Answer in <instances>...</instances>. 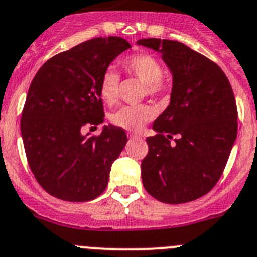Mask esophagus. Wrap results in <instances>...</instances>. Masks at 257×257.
Listing matches in <instances>:
<instances>
[{
	"label": "esophagus",
	"mask_w": 257,
	"mask_h": 257,
	"mask_svg": "<svg viewBox=\"0 0 257 257\" xmlns=\"http://www.w3.org/2000/svg\"><path fill=\"white\" fill-rule=\"evenodd\" d=\"M128 138H130V139H141V135H140V134L130 133V134H128Z\"/></svg>",
	"instance_id": "34e87169"
}]
</instances>
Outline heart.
<instances>
[{
  "mask_svg": "<svg viewBox=\"0 0 257 257\" xmlns=\"http://www.w3.org/2000/svg\"><path fill=\"white\" fill-rule=\"evenodd\" d=\"M122 66L128 74L145 82L147 93L158 96L166 93L171 86L168 76L162 72V65L158 58L149 53H136L122 61ZM99 95L107 104L112 105L118 99L119 75L108 69L99 79ZM154 117V109L147 104L126 105L113 113L110 121L114 126L127 131L141 130Z\"/></svg>",
  "mask_w": 257,
  "mask_h": 257,
  "instance_id": "heart-1",
  "label": "heart"
}]
</instances>
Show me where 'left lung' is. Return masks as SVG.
Wrapping results in <instances>:
<instances>
[{"mask_svg":"<svg viewBox=\"0 0 257 257\" xmlns=\"http://www.w3.org/2000/svg\"><path fill=\"white\" fill-rule=\"evenodd\" d=\"M138 44L161 52L173 75L171 103L154 121L157 135L147 138L143 185L166 204L194 201L219 181L237 138L232 86L215 62L181 42L148 38Z\"/></svg>","mask_w":257,"mask_h":257,"instance_id":"8db88e82","label":"left lung"}]
</instances>
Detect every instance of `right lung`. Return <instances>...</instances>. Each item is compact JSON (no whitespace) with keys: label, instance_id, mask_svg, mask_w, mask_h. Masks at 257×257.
<instances>
[{"label":"right lung","instance_id":"right-lung-1","mask_svg":"<svg viewBox=\"0 0 257 257\" xmlns=\"http://www.w3.org/2000/svg\"><path fill=\"white\" fill-rule=\"evenodd\" d=\"M131 48L121 37L94 38L49 58L30 84L21 114L28 163L52 196L90 201L105 190L112 163L127 143L123 128L104 126L99 79L119 53Z\"/></svg>","mask_w":257,"mask_h":257}]
</instances>
